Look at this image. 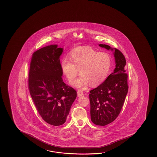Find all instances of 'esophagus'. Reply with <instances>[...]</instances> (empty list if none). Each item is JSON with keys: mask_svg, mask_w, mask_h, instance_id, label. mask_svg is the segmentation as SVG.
I'll use <instances>...</instances> for the list:
<instances>
[{"mask_svg": "<svg viewBox=\"0 0 157 157\" xmlns=\"http://www.w3.org/2000/svg\"><path fill=\"white\" fill-rule=\"evenodd\" d=\"M83 95V92L81 90H78L77 91V96L78 97H81Z\"/></svg>", "mask_w": 157, "mask_h": 157, "instance_id": "esophagus-1", "label": "esophagus"}]
</instances>
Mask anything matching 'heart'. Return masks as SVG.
Masks as SVG:
<instances>
[{"mask_svg":"<svg viewBox=\"0 0 157 157\" xmlns=\"http://www.w3.org/2000/svg\"><path fill=\"white\" fill-rule=\"evenodd\" d=\"M70 60L64 58L60 69L68 81L74 80L79 70L80 76L71 82L76 88L84 90L89 86H97L107 78L112 59L106 52H99L90 47H78L72 50Z\"/></svg>","mask_w":157,"mask_h":157,"instance_id":"1","label":"heart"}]
</instances>
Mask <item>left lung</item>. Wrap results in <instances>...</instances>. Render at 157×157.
I'll use <instances>...</instances> for the list:
<instances>
[{"instance_id":"1","label":"left lung","mask_w":157,"mask_h":157,"mask_svg":"<svg viewBox=\"0 0 157 157\" xmlns=\"http://www.w3.org/2000/svg\"><path fill=\"white\" fill-rule=\"evenodd\" d=\"M99 47L113 52L116 67L112 74L97 88L90 91L91 120L99 126H105L116 120L120 113L128 86L125 57L120 51L105 44Z\"/></svg>"}]
</instances>
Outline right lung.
Listing matches in <instances>:
<instances>
[{
	"label": "right lung",
	"mask_w": 157,
	"mask_h": 157,
	"mask_svg": "<svg viewBox=\"0 0 157 157\" xmlns=\"http://www.w3.org/2000/svg\"><path fill=\"white\" fill-rule=\"evenodd\" d=\"M63 51L57 45L44 47L33 53L30 63V95L42 118L53 126L65 123L77 97L76 91L63 81L60 62Z\"/></svg>",
	"instance_id": "right-lung-1"
}]
</instances>
